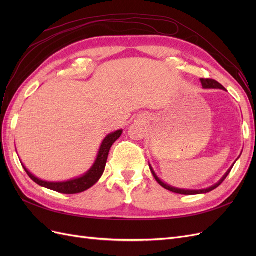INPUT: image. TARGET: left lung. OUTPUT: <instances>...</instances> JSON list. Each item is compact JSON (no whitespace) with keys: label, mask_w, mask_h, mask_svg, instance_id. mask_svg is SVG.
Returning a JSON list of instances; mask_svg holds the SVG:
<instances>
[{"label":"left lung","mask_w":256,"mask_h":256,"mask_svg":"<svg viewBox=\"0 0 256 256\" xmlns=\"http://www.w3.org/2000/svg\"><path fill=\"white\" fill-rule=\"evenodd\" d=\"M200 83H202V86H203L204 88H219V90H226V88H224L222 86V85H221L219 82H216V80H212V79H200ZM239 157H240V156H239ZM239 157L236 159V161L239 159ZM236 161H235V162H236ZM234 164H233V166H232L228 170V172L223 175V177L221 178V180H220L218 182L214 184V186H212V187H208V188H206V189H200V190L180 189V188L172 187V186H170V184H166L164 182H162V180H160V178L157 176V174L154 173V168H152V166H150V171H152V175H154V180H157V182H158L160 186H162V187H164V189H166V190H168V191H172V192H174V193H178V194L192 196V194H202V193L210 192V191H212L214 189H216V187H219V186L223 182V180H226V178L228 177V174H230V172L232 171V168H233Z\"/></svg>","instance_id":"1"}]
</instances>
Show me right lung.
Here are the masks:
<instances>
[{"label":"right lung","mask_w":256,"mask_h":256,"mask_svg":"<svg viewBox=\"0 0 256 256\" xmlns=\"http://www.w3.org/2000/svg\"><path fill=\"white\" fill-rule=\"evenodd\" d=\"M122 130H116L112 134H109L102 141V145H100V148L97 154V158L94 162V164L92 166V168L88 170V171L83 174L82 176H79L76 178H72V180H65V182H47V180H42L40 178L36 177L30 173L28 170L23 166L21 162V164L23 168L26 170V172L28 175L30 177V180L35 182L37 184L42 186V187H44L47 189L56 191L60 193H64V194H76V193H80L85 190L90 189L99 180L100 177L102 176L106 164V160H108V154H109L110 148L112 147L113 143L118 140V138L122 136Z\"/></svg>","instance_id":"right-lung-1"}]
</instances>
